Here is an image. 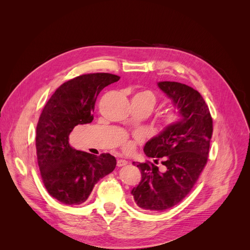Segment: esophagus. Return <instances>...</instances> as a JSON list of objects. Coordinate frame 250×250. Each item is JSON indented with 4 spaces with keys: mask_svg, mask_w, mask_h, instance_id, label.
<instances>
[{
    "mask_svg": "<svg viewBox=\"0 0 250 250\" xmlns=\"http://www.w3.org/2000/svg\"><path fill=\"white\" fill-rule=\"evenodd\" d=\"M126 165H127V161L123 160V158H121V160H118L117 166H118L119 167H125V166H126Z\"/></svg>",
    "mask_w": 250,
    "mask_h": 250,
    "instance_id": "obj_1",
    "label": "esophagus"
}]
</instances>
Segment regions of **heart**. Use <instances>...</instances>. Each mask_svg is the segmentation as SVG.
I'll list each match as a JSON object with an SVG mask.
<instances>
[{"instance_id": "1", "label": "heart", "mask_w": 250, "mask_h": 250, "mask_svg": "<svg viewBox=\"0 0 250 250\" xmlns=\"http://www.w3.org/2000/svg\"><path fill=\"white\" fill-rule=\"evenodd\" d=\"M155 102H156V96L153 92H151V90H149V89L140 90V92H138L137 94H134L131 99V103L144 104L148 105L150 108L153 107ZM178 120H179L178 108L175 106H171L165 112V115L162 120L161 126L163 129H168V128L172 127L178 122ZM141 140H142L141 135H135V141L139 142ZM123 147L125 150L129 151L132 148V143L129 141H124Z\"/></svg>"}]
</instances>
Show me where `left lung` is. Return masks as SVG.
I'll use <instances>...</instances> for the list:
<instances>
[{"mask_svg":"<svg viewBox=\"0 0 250 250\" xmlns=\"http://www.w3.org/2000/svg\"><path fill=\"white\" fill-rule=\"evenodd\" d=\"M158 86L178 107L181 120L146 144L144 151L155 165L133 163L143 178L131 194L146 211L168 209L190 192L208 164L213 131L209 108L197 90L176 82H161ZM160 159L165 173L156 166Z\"/></svg>","mask_w":250,"mask_h":250,"instance_id":"left-lung-1","label":"left lung"}]
</instances>
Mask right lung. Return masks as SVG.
I'll list each match as a JSON object with an SVG mask.
<instances>
[{
  "mask_svg": "<svg viewBox=\"0 0 250 250\" xmlns=\"http://www.w3.org/2000/svg\"><path fill=\"white\" fill-rule=\"evenodd\" d=\"M120 79L107 73L76 77L61 84L42 108L36 133L38 166L44 188L62 203L84 202L98 181L116 168L115 156L74 149L69 137L78 125L92 123L101 90Z\"/></svg>",
  "mask_w": 250,
  "mask_h": 250,
  "instance_id": "obj_1",
  "label": "right lung"
}]
</instances>
